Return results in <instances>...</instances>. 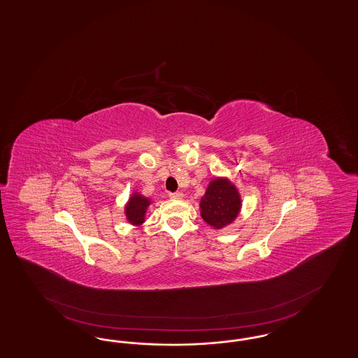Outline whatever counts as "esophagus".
Segmentation results:
<instances>
[{"instance_id":"34e87169","label":"esophagus","mask_w":358,"mask_h":358,"mask_svg":"<svg viewBox=\"0 0 358 358\" xmlns=\"http://www.w3.org/2000/svg\"><path fill=\"white\" fill-rule=\"evenodd\" d=\"M169 197L172 198V199H181V198L184 197V194L181 192H174V193H169Z\"/></svg>"}]
</instances>
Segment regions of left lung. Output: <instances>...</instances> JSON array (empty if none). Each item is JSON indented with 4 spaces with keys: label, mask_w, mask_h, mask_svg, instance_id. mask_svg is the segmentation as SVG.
I'll return each instance as SVG.
<instances>
[{
    "label": "left lung",
    "mask_w": 358,
    "mask_h": 358,
    "mask_svg": "<svg viewBox=\"0 0 358 358\" xmlns=\"http://www.w3.org/2000/svg\"><path fill=\"white\" fill-rule=\"evenodd\" d=\"M199 206L205 222L215 229H222L236 218L241 210V198L233 184L217 178L210 182Z\"/></svg>",
    "instance_id": "8db88e82"
}]
</instances>
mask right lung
<instances>
[{
	"label": "right lung",
	"instance_id": "obj_1",
	"mask_svg": "<svg viewBox=\"0 0 358 358\" xmlns=\"http://www.w3.org/2000/svg\"><path fill=\"white\" fill-rule=\"evenodd\" d=\"M149 203V199L140 194H134L129 198V202L125 206V215L129 223L141 224L144 222V215L147 213Z\"/></svg>",
	"mask_w": 358,
	"mask_h": 358
}]
</instances>
